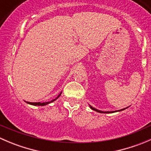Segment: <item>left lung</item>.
<instances>
[{"label":"left lung","instance_id":"8db88e82","mask_svg":"<svg viewBox=\"0 0 151 151\" xmlns=\"http://www.w3.org/2000/svg\"><path fill=\"white\" fill-rule=\"evenodd\" d=\"M91 108L93 109V110H95V111H96V112H101V113H110V112H103V111L98 110V109H95V108L92 107V106H91ZM121 110H123V109H121ZM118 111H119V110H118ZM114 112H115V111H114Z\"/></svg>","mask_w":151,"mask_h":151}]
</instances>
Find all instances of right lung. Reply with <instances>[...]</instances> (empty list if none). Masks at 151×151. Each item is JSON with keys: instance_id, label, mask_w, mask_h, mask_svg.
<instances>
[{"instance_id": "right-lung-1", "label": "right lung", "mask_w": 151, "mask_h": 151, "mask_svg": "<svg viewBox=\"0 0 151 151\" xmlns=\"http://www.w3.org/2000/svg\"><path fill=\"white\" fill-rule=\"evenodd\" d=\"M60 94H61V93H60L59 94L58 96V97L55 99H53V100H52V101H47V102H43V103H40V102H27V103H28V104H32V105H35V106H37V105H38V106H45V105L50 104V102H52V101H54L55 100L57 99L58 98L59 96H60Z\"/></svg>"}]
</instances>
